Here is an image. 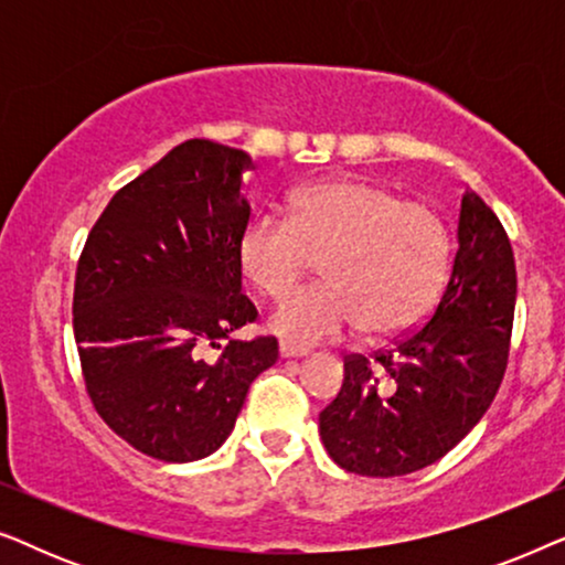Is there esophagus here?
Returning a JSON list of instances; mask_svg holds the SVG:
<instances>
[{
  "mask_svg": "<svg viewBox=\"0 0 565 565\" xmlns=\"http://www.w3.org/2000/svg\"><path fill=\"white\" fill-rule=\"evenodd\" d=\"M311 352L308 347H300V344H290V342H282L280 344V358L290 360V358H306V354Z\"/></svg>",
  "mask_w": 565,
  "mask_h": 565,
  "instance_id": "1",
  "label": "esophagus"
}]
</instances>
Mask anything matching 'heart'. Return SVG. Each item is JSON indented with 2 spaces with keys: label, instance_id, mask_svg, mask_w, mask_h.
I'll return each mask as SVG.
<instances>
[{
  "label": "heart",
  "instance_id": "b5f03b06",
  "mask_svg": "<svg viewBox=\"0 0 565 565\" xmlns=\"http://www.w3.org/2000/svg\"><path fill=\"white\" fill-rule=\"evenodd\" d=\"M452 238L424 203L362 180L298 190L288 218L262 213L244 228L238 262L254 288L280 298L321 259L323 285L292 292L269 316L275 334L313 344L362 327L393 337L437 303L450 273Z\"/></svg>",
  "mask_w": 565,
  "mask_h": 565
}]
</instances>
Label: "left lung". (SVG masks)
<instances>
[{
  "instance_id": "left-lung-1",
  "label": "left lung",
  "mask_w": 565,
  "mask_h": 565,
  "mask_svg": "<svg viewBox=\"0 0 565 565\" xmlns=\"http://www.w3.org/2000/svg\"><path fill=\"white\" fill-rule=\"evenodd\" d=\"M516 269L497 213L466 188L458 252L435 313L375 358H344L319 414L323 447L358 476L393 478L443 458L481 422L507 370Z\"/></svg>"
}]
</instances>
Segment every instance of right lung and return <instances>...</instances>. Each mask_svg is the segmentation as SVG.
<instances>
[{"mask_svg": "<svg viewBox=\"0 0 565 565\" xmlns=\"http://www.w3.org/2000/svg\"><path fill=\"white\" fill-rule=\"evenodd\" d=\"M254 169L242 149L190 138L115 192L76 265L74 339L97 414L138 452L192 462L234 429L277 339H231L257 319L238 242ZM207 349H221L207 361Z\"/></svg>", "mask_w": 565, "mask_h": 565, "instance_id": "1", "label": "right lung"}]
</instances>
